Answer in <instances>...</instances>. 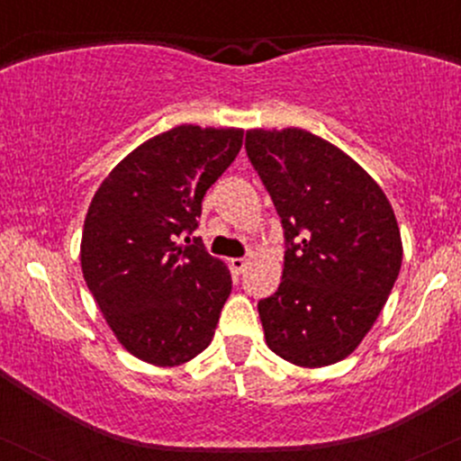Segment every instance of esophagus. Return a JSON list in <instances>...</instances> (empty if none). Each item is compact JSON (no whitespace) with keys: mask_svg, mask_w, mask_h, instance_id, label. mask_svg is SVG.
<instances>
[{"mask_svg":"<svg viewBox=\"0 0 461 461\" xmlns=\"http://www.w3.org/2000/svg\"><path fill=\"white\" fill-rule=\"evenodd\" d=\"M230 267H231V271H234L236 275L238 273H245V268L249 267V260H247V258H234V260L230 262Z\"/></svg>","mask_w":461,"mask_h":461,"instance_id":"esophagus-1","label":"esophagus"}]
</instances>
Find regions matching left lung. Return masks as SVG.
Returning a JSON list of instances; mask_svg holds the SVG:
<instances>
[{
    "label": "left lung",
    "instance_id": "1",
    "mask_svg": "<svg viewBox=\"0 0 461 461\" xmlns=\"http://www.w3.org/2000/svg\"><path fill=\"white\" fill-rule=\"evenodd\" d=\"M245 147L285 236L282 284L258 303L267 345L297 366H330L356 351L393 293L403 260L394 210L312 131L249 130Z\"/></svg>",
    "mask_w": 461,
    "mask_h": 461
}]
</instances>
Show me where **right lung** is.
I'll return each instance as SVG.
<instances>
[{
    "mask_svg": "<svg viewBox=\"0 0 461 461\" xmlns=\"http://www.w3.org/2000/svg\"><path fill=\"white\" fill-rule=\"evenodd\" d=\"M240 128L177 125L128 153L88 205L79 260L116 340L153 366L212 342L231 293L223 260L190 240L205 190L242 147Z\"/></svg>",
    "mask_w": 461,
    "mask_h": 461,
    "instance_id": "add662e5",
    "label": "right lung"
}]
</instances>
